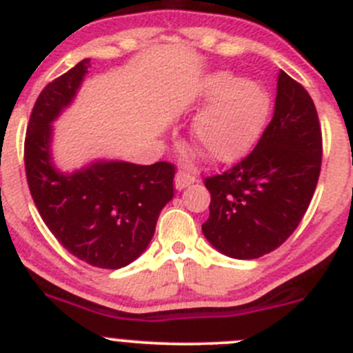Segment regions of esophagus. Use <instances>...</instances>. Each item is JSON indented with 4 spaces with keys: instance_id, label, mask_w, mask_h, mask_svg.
Returning a JSON list of instances; mask_svg holds the SVG:
<instances>
[{
    "instance_id": "obj_1",
    "label": "esophagus",
    "mask_w": 353,
    "mask_h": 353,
    "mask_svg": "<svg viewBox=\"0 0 353 353\" xmlns=\"http://www.w3.org/2000/svg\"><path fill=\"white\" fill-rule=\"evenodd\" d=\"M196 183V176H194L193 172H188V170L181 169L177 170L176 174V188L177 190H184V188H188L190 184Z\"/></svg>"
}]
</instances>
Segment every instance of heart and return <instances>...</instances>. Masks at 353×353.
I'll use <instances>...</instances> for the list:
<instances>
[{
	"label": "heart",
	"mask_w": 353,
	"mask_h": 353,
	"mask_svg": "<svg viewBox=\"0 0 353 353\" xmlns=\"http://www.w3.org/2000/svg\"><path fill=\"white\" fill-rule=\"evenodd\" d=\"M196 101L210 104L194 119L191 138L216 162L243 157L261 134L270 109L268 92L261 83L237 80L230 71L206 74L196 88Z\"/></svg>",
	"instance_id": "1"
}]
</instances>
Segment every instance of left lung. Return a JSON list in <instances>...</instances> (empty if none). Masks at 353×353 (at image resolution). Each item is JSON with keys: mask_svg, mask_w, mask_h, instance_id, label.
Returning <instances> with one entry per match:
<instances>
[{"mask_svg": "<svg viewBox=\"0 0 353 353\" xmlns=\"http://www.w3.org/2000/svg\"><path fill=\"white\" fill-rule=\"evenodd\" d=\"M323 137L314 102L285 71L275 112L258 145L222 174L205 177L212 194L201 225L213 248L236 259L275 251L294 234L321 172Z\"/></svg>", "mask_w": 353, "mask_h": 353, "instance_id": "left-lung-1", "label": "left lung"}]
</instances>
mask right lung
Masks as SVG:
<instances>
[{
	"instance_id": "1",
	"label": "right lung",
	"mask_w": 353,
	"mask_h": 353,
	"mask_svg": "<svg viewBox=\"0 0 353 353\" xmlns=\"http://www.w3.org/2000/svg\"><path fill=\"white\" fill-rule=\"evenodd\" d=\"M90 59L46 85L25 134V174L32 199L68 252L97 268L130 265L147 249L157 219L174 196L176 165L95 162L61 174L51 162V123L73 101Z\"/></svg>"
}]
</instances>
